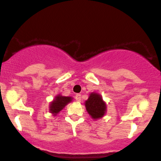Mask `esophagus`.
<instances>
[{
    "mask_svg": "<svg viewBox=\"0 0 161 161\" xmlns=\"http://www.w3.org/2000/svg\"><path fill=\"white\" fill-rule=\"evenodd\" d=\"M75 98L76 101L80 102V101H81V94H79V93L76 94L75 97Z\"/></svg>",
    "mask_w": 161,
    "mask_h": 161,
    "instance_id": "esophagus-1",
    "label": "esophagus"
}]
</instances>
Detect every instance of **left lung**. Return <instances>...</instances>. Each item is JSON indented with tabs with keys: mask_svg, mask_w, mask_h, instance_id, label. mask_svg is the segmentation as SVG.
Returning a JSON list of instances; mask_svg holds the SVG:
<instances>
[{
	"mask_svg": "<svg viewBox=\"0 0 161 161\" xmlns=\"http://www.w3.org/2000/svg\"><path fill=\"white\" fill-rule=\"evenodd\" d=\"M85 105L89 114L91 115L93 119L102 118L106 112V104L103 101L101 96L96 92L90 94Z\"/></svg>",
	"mask_w": 161,
	"mask_h": 161,
	"instance_id": "1",
	"label": "left lung"
}]
</instances>
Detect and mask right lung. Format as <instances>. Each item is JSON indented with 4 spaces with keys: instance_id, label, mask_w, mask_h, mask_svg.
<instances>
[{
    "instance_id": "right-lung-1",
    "label": "right lung",
    "mask_w": 161,
    "mask_h": 161,
    "mask_svg": "<svg viewBox=\"0 0 161 161\" xmlns=\"http://www.w3.org/2000/svg\"><path fill=\"white\" fill-rule=\"evenodd\" d=\"M71 101V97H62L58 95L55 97L53 102H51L50 107V111L56 115L59 111H61L68 103Z\"/></svg>"
}]
</instances>
